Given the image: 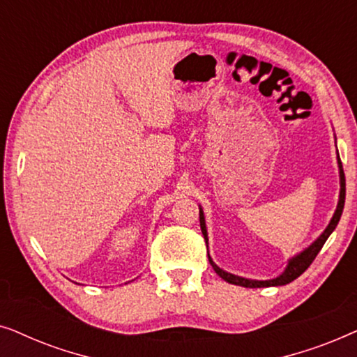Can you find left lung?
I'll return each instance as SVG.
<instances>
[{
  "mask_svg": "<svg viewBox=\"0 0 357 357\" xmlns=\"http://www.w3.org/2000/svg\"><path fill=\"white\" fill-rule=\"evenodd\" d=\"M338 165H340V183H341V190H340V202H338V206H336V211L333 214V218H331V221L328 224V227L325 229L324 234L317 238V241L312 243L309 248H305L304 252L299 253V255H296L294 258H291L289 263H287V268L282 273L281 276L275 278V280H268V281H253V280H245V278H241V276H236V275H231V273L224 271L219 268L218 265H214L211 257L208 255L209 258V263H211L213 270L218 273L219 276L222 278L224 281L231 282V284H236V286H242V287H270V286H284L287 282L294 281L296 278H299L302 273H304L307 268L312 265V261L315 260V257L319 255V252L321 250V247H324V243L326 242V238L330 237V234L335 231V227L338 226L340 222V218L341 214H343V208H344V197H346V180H344V170H343V164H341V159L338 155ZM199 226H202V232L204 236V241L208 243V232H206V224H204V216H203V211L202 208H199Z\"/></svg>",
  "mask_w": 357,
  "mask_h": 357,
  "instance_id": "8db88e82",
  "label": "left lung"
}]
</instances>
